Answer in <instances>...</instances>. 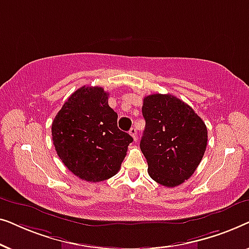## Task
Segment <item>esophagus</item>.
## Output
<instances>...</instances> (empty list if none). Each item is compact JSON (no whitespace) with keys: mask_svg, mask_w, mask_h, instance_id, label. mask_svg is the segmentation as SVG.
<instances>
[{"mask_svg":"<svg viewBox=\"0 0 249 249\" xmlns=\"http://www.w3.org/2000/svg\"><path fill=\"white\" fill-rule=\"evenodd\" d=\"M129 134H130L131 137L134 138L135 142L137 141V130H136V128H131L130 130H129Z\"/></svg>","mask_w":249,"mask_h":249,"instance_id":"esophagus-1","label":"esophagus"}]
</instances>
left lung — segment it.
<instances>
[{"label":"left lung","instance_id":"obj_1","mask_svg":"<svg viewBox=\"0 0 249 249\" xmlns=\"http://www.w3.org/2000/svg\"><path fill=\"white\" fill-rule=\"evenodd\" d=\"M142 111L146 124L141 149L149 177L164 187L181 185L205 153V124L188 104L170 94L146 96Z\"/></svg>","mask_w":249,"mask_h":249}]
</instances>
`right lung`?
Segmentation results:
<instances>
[{"mask_svg":"<svg viewBox=\"0 0 249 249\" xmlns=\"http://www.w3.org/2000/svg\"><path fill=\"white\" fill-rule=\"evenodd\" d=\"M102 87L83 86L70 95L52 124V139L63 164L89 182L110 179L120 170L132 137L118 128Z\"/></svg>","mask_w":249,"mask_h":249,"instance_id":"obj_1","label":"right lung"}]
</instances>
